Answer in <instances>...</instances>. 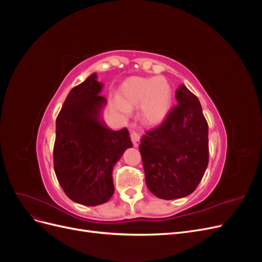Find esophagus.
<instances>
[{"mask_svg": "<svg viewBox=\"0 0 262 262\" xmlns=\"http://www.w3.org/2000/svg\"><path fill=\"white\" fill-rule=\"evenodd\" d=\"M130 137H131V140H132V143L133 145L138 147L139 144H140V139H141V136L140 133L136 130H131V133H130Z\"/></svg>", "mask_w": 262, "mask_h": 262, "instance_id": "1", "label": "esophagus"}]
</instances>
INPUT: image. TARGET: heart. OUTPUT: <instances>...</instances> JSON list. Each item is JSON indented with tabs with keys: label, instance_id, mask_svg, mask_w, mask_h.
I'll list each match as a JSON object with an SVG mask.
<instances>
[{
	"label": "heart",
	"instance_id": "heart-1",
	"mask_svg": "<svg viewBox=\"0 0 262 262\" xmlns=\"http://www.w3.org/2000/svg\"><path fill=\"white\" fill-rule=\"evenodd\" d=\"M173 101L172 86L166 77H130L119 91L114 102L117 112L126 116L140 106V118L146 125L161 124L167 118Z\"/></svg>",
	"mask_w": 262,
	"mask_h": 262
}]
</instances>
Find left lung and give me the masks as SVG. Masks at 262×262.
Returning a JSON list of instances; mask_svg holds the SVG:
<instances>
[{"label": "left lung", "mask_w": 262, "mask_h": 262, "mask_svg": "<svg viewBox=\"0 0 262 262\" xmlns=\"http://www.w3.org/2000/svg\"><path fill=\"white\" fill-rule=\"evenodd\" d=\"M175 95L178 105L140 144L146 186L165 200L192 193L209 163V126L200 101L184 84Z\"/></svg>", "instance_id": "obj_1"}]
</instances>
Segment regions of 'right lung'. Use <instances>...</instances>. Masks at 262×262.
Masks as SVG:
<instances>
[{
	"mask_svg": "<svg viewBox=\"0 0 262 262\" xmlns=\"http://www.w3.org/2000/svg\"><path fill=\"white\" fill-rule=\"evenodd\" d=\"M102 86L91 74L71 90L55 121V175L71 200L89 207L113 196L114 166L133 146L128 129L115 131L102 119Z\"/></svg>",
	"mask_w": 262,
	"mask_h": 262,
	"instance_id": "1",
	"label": "right lung"
}]
</instances>
